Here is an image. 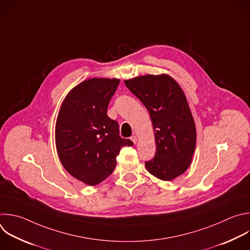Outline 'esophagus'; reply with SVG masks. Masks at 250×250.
Returning a JSON list of instances; mask_svg holds the SVG:
<instances>
[{
    "label": "esophagus",
    "mask_w": 250,
    "mask_h": 250,
    "mask_svg": "<svg viewBox=\"0 0 250 250\" xmlns=\"http://www.w3.org/2000/svg\"><path fill=\"white\" fill-rule=\"evenodd\" d=\"M130 139H131V141H132L134 144L137 142V137H136L135 135H132V136L130 137Z\"/></svg>",
    "instance_id": "esophagus-1"
}]
</instances>
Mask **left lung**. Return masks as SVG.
<instances>
[{
    "label": "left lung",
    "mask_w": 250,
    "mask_h": 250,
    "mask_svg": "<svg viewBox=\"0 0 250 250\" xmlns=\"http://www.w3.org/2000/svg\"><path fill=\"white\" fill-rule=\"evenodd\" d=\"M125 84L152 121L156 153L145 162L146 169L160 180H174L188 168L196 143L195 124L184 91L166 74L139 76Z\"/></svg>",
    "instance_id": "1"
}]
</instances>
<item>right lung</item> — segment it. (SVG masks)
Segmentation results:
<instances>
[{
	"instance_id": "add662e5",
	"label": "right lung",
	"mask_w": 250,
	"mask_h": 250,
	"mask_svg": "<svg viewBox=\"0 0 250 250\" xmlns=\"http://www.w3.org/2000/svg\"><path fill=\"white\" fill-rule=\"evenodd\" d=\"M119 79L92 78L81 82L65 97L56 125V145L63 168L75 179L96 186L115 170L124 146L117 121L107 111Z\"/></svg>"
}]
</instances>
